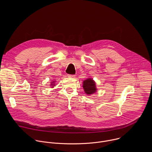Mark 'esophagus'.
<instances>
[{"label":"esophagus","instance_id":"esophagus-1","mask_svg":"<svg viewBox=\"0 0 152 152\" xmlns=\"http://www.w3.org/2000/svg\"><path fill=\"white\" fill-rule=\"evenodd\" d=\"M68 76L70 77H75V75H68Z\"/></svg>","mask_w":152,"mask_h":152}]
</instances>
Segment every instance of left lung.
Segmentation results:
<instances>
[{
    "instance_id": "left-lung-1",
    "label": "left lung",
    "mask_w": 152,
    "mask_h": 152,
    "mask_svg": "<svg viewBox=\"0 0 152 152\" xmlns=\"http://www.w3.org/2000/svg\"><path fill=\"white\" fill-rule=\"evenodd\" d=\"M83 88L87 95H91L97 91L96 83L92 78H88L83 81Z\"/></svg>"
}]
</instances>
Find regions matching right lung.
I'll list each match as a JSON object with an SVG mask.
<instances>
[{"instance_id": "1", "label": "right lung", "mask_w": 152, "mask_h": 152, "mask_svg": "<svg viewBox=\"0 0 152 152\" xmlns=\"http://www.w3.org/2000/svg\"><path fill=\"white\" fill-rule=\"evenodd\" d=\"M56 81H54V80H53L52 82H51V84H50V86H52V87L51 88H53V86H55V82Z\"/></svg>"}]
</instances>
